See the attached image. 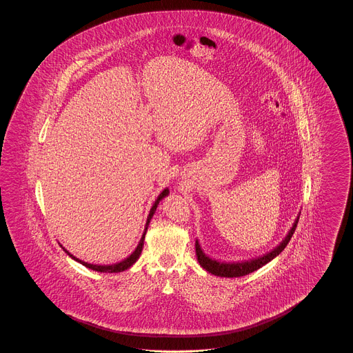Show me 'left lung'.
Returning a JSON list of instances; mask_svg holds the SVG:
<instances>
[{
	"instance_id": "left-lung-1",
	"label": "left lung",
	"mask_w": 353,
	"mask_h": 353,
	"mask_svg": "<svg viewBox=\"0 0 353 353\" xmlns=\"http://www.w3.org/2000/svg\"><path fill=\"white\" fill-rule=\"evenodd\" d=\"M299 221V216L298 219H295L292 228L290 229L288 234L285 235V239L271 252L258 256V258H252L250 261H243V262H233V263H228V262H221V261H216L209 258L205 252H202L201 246L199 243V239L196 241V255H197V261L201 265L202 269L206 270L208 272L217 275V276H223V278H238V276H243L248 275L255 270L261 269L262 266H265L266 263H269L270 261H272L276 255H279L281 252L285 250L287 243L290 242L291 236L294 234L296 225Z\"/></svg>"
}]
</instances>
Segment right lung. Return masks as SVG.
Listing matches in <instances>:
<instances>
[{"mask_svg":"<svg viewBox=\"0 0 353 353\" xmlns=\"http://www.w3.org/2000/svg\"><path fill=\"white\" fill-rule=\"evenodd\" d=\"M169 194V189H164L161 193H160V196L157 197V200L154 201L153 203V206L151 208V210H150V214H148V219H147V223H145V229H144V233L141 235V239H140V242H139V245H137V248L134 249V252L128 256V258H125V259H123L121 262H118V263H115V265H104V266H101V265H92V263H87V262H83V261H81V259H78L77 256H74L72 254H70V252L63 248V250L68 252V255L74 259V261H77V262H79V263H82L83 266L85 268H88V269L94 270V271H99V272H121V271H124V270L130 269L132 265H134V262L139 259V256H140V254H141V250H143V246H144V238H145V234H147V229H148V225H150V222H151L152 217H153V214H154V212H156V209H157V205H159V202L161 201L164 197H167Z\"/></svg>","mask_w":353,"mask_h":353,"instance_id":"add662e5","label":"right lung"}]
</instances>
